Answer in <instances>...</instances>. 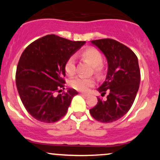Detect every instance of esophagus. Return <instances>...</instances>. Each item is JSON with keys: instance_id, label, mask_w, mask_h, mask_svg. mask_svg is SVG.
<instances>
[{"instance_id": "34e87169", "label": "esophagus", "mask_w": 160, "mask_h": 160, "mask_svg": "<svg viewBox=\"0 0 160 160\" xmlns=\"http://www.w3.org/2000/svg\"><path fill=\"white\" fill-rule=\"evenodd\" d=\"M81 95H82V96H85V97L89 96V95H88V94H86V93H81Z\"/></svg>"}]
</instances>
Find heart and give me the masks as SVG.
<instances>
[{
    "mask_svg": "<svg viewBox=\"0 0 160 160\" xmlns=\"http://www.w3.org/2000/svg\"><path fill=\"white\" fill-rule=\"evenodd\" d=\"M80 58L84 61L88 62L92 65L93 72L95 75L99 76L103 71V66L102 63L103 62V56L97 49L93 47H89L84 49L80 54ZM65 71L66 74L69 77L74 76L76 73V64L73 57L68 59L65 65ZM95 83L94 79L92 78H82L78 77L70 81V86L73 89L80 92H87L89 88L92 87Z\"/></svg>",
    "mask_w": 160,
    "mask_h": 160,
    "instance_id": "obj_1",
    "label": "heart"
}]
</instances>
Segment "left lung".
Wrapping results in <instances>:
<instances>
[{"mask_svg":"<svg viewBox=\"0 0 160 160\" xmlns=\"http://www.w3.org/2000/svg\"><path fill=\"white\" fill-rule=\"evenodd\" d=\"M108 60V73L97 90L107 99L98 98V103L89 110L93 118L102 122L118 120L129 111L140 84L141 74L136 55L128 47L113 39L92 40Z\"/></svg>","mask_w":160,"mask_h":160,"instance_id":"obj_1","label":"left lung"}]
</instances>
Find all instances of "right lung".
Segmentation results:
<instances>
[{"mask_svg": "<svg viewBox=\"0 0 160 160\" xmlns=\"http://www.w3.org/2000/svg\"><path fill=\"white\" fill-rule=\"evenodd\" d=\"M86 41H71L49 34L32 42L18 62L16 83L24 107L40 122L51 123L67 113L71 100L78 92L65 89V65Z\"/></svg>", "mask_w": 160, "mask_h": 160, "instance_id": "add662e5", "label": "right lung"}]
</instances>
